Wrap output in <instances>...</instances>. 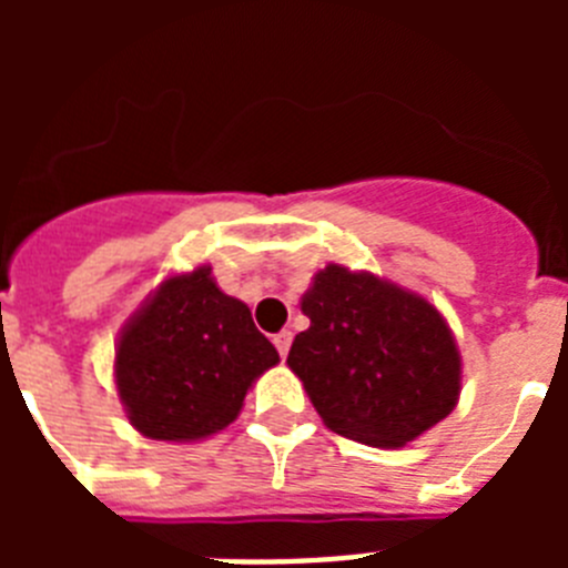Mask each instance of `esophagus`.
Masks as SVG:
<instances>
[{
  "mask_svg": "<svg viewBox=\"0 0 568 568\" xmlns=\"http://www.w3.org/2000/svg\"><path fill=\"white\" fill-rule=\"evenodd\" d=\"M273 344H275V349H278L281 358H287L290 344H293V333H290V329H281V333L273 338Z\"/></svg>",
  "mask_w": 568,
  "mask_h": 568,
  "instance_id": "34e87169",
  "label": "esophagus"
}]
</instances>
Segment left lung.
Returning <instances> with one entry per match:
<instances>
[{
  "label": "left lung",
  "mask_w": 568,
  "mask_h": 568,
  "mask_svg": "<svg viewBox=\"0 0 568 568\" xmlns=\"http://www.w3.org/2000/svg\"><path fill=\"white\" fill-rule=\"evenodd\" d=\"M301 310L310 329L295 335L287 364L333 433L404 446L455 409L460 353L426 298L329 264Z\"/></svg>",
  "instance_id": "8db88e82"
}]
</instances>
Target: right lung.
<instances>
[{"label":"right lung","mask_w":568,"mask_h":568,"mask_svg":"<svg viewBox=\"0 0 568 568\" xmlns=\"http://www.w3.org/2000/svg\"><path fill=\"white\" fill-rule=\"evenodd\" d=\"M278 353L247 304L215 287L210 267L170 275L115 346V386L130 424L153 440H199L233 424Z\"/></svg>","instance_id":"add662e5"}]
</instances>
